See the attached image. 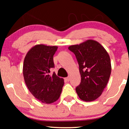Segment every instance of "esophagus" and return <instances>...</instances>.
Masks as SVG:
<instances>
[{"mask_svg":"<svg viewBox=\"0 0 129 129\" xmlns=\"http://www.w3.org/2000/svg\"><path fill=\"white\" fill-rule=\"evenodd\" d=\"M65 80H66V81H67V82H69L70 81V77H67V78H65Z\"/></svg>","mask_w":129,"mask_h":129,"instance_id":"esophagus-1","label":"esophagus"}]
</instances>
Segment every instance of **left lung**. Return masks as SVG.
Masks as SVG:
<instances>
[{
	"label": "left lung",
	"mask_w": 129,
	"mask_h": 129,
	"mask_svg": "<svg viewBox=\"0 0 129 129\" xmlns=\"http://www.w3.org/2000/svg\"><path fill=\"white\" fill-rule=\"evenodd\" d=\"M69 49L76 56L81 77L76 91L81 100L93 101L98 98L106 88L111 74L110 56L97 41L89 39Z\"/></svg>",
	"instance_id": "obj_1"
}]
</instances>
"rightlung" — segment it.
I'll use <instances>...</instances> for the list:
<instances>
[{
    "instance_id": "obj_1",
    "label": "right lung",
    "mask_w": 129,
    "mask_h": 129,
    "mask_svg": "<svg viewBox=\"0 0 129 129\" xmlns=\"http://www.w3.org/2000/svg\"><path fill=\"white\" fill-rule=\"evenodd\" d=\"M57 46L38 44L26 53L23 61V75L25 82L31 93L37 100L45 104H51L59 98L64 84L63 78L50 69L54 67L53 56Z\"/></svg>"
}]
</instances>
